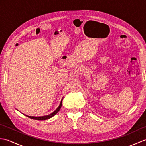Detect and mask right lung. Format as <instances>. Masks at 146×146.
Listing matches in <instances>:
<instances>
[{
	"mask_svg": "<svg viewBox=\"0 0 146 146\" xmlns=\"http://www.w3.org/2000/svg\"><path fill=\"white\" fill-rule=\"evenodd\" d=\"M63 98L61 99V101L60 102V105H59L58 107L56 109V110H54L53 112H52V113L49 114V115H45V116H42V117H31V116H27L26 115H26L27 117H28L29 118H30V119H34V120H48L49 119H50V118L52 117L53 116H54L56 114L59 110H60V108L61 107V105H62V101H63Z\"/></svg>",
	"mask_w": 146,
	"mask_h": 146,
	"instance_id": "1",
	"label": "right lung"
}]
</instances>
